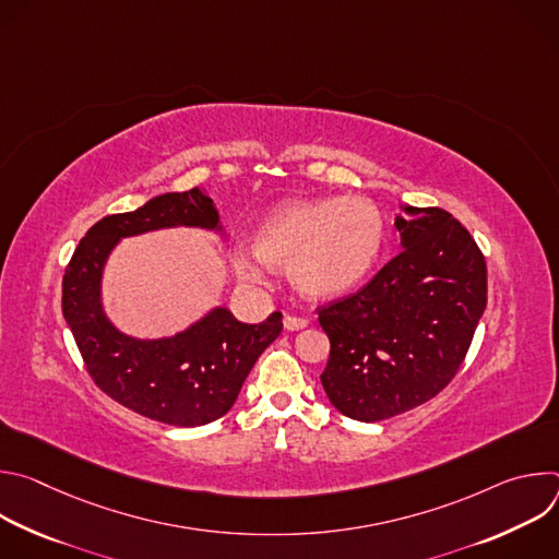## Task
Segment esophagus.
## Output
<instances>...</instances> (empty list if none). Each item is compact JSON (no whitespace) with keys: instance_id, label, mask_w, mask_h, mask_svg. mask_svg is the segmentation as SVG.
<instances>
[{"instance_id":"obj_1","label":"esophagus","mask_w":559,"mask_h":559,"mask_svg":"<svg viewBox=\"0 0 559 559\" xmlns=\"http://www.w3.org/2000/svg\"><path fill=\"white\" fill-rule=\"evenodd\" d=\"M307 318H302V316H292V313H287L285 316V321H283V325H285V330L287 332H296V330H302V328H307Z\"/></svg>"}]
</instances>
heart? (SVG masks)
Here are the masks:
<instances>
[{
  "label": "heart",
  "instance_id": "1",
  "mask_svg": "<svg viewBox=\"0 0 559 559\" xmlns=\"http://www.w3.org/2000/svg\"><path fill=\"white\" fill-rule=\"evenodd\" d=\"M382 243L384 218L369 199L296 201L276 210L259 227L257 257L236 252V270L248 281H263V260L270 267L287 270L302 294L325 298L354 287L376 263Z\"/></svg>",
  "mask_w": 559,
  "mask_h": 559
}]
</instances>
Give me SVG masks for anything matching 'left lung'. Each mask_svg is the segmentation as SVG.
I'll return each instance as SVG.
<instances>
[{
    "label": "left lung",
    "mask_w": 559,
    "mask_h": 559,
    "mask_svg": "<svg viewBox=\"0 0 559 559\" xmlns=\"http://www.w3.org/2000/svg\"><path fill=\"white\" fill-rule=\"evenodd\" d=\"M403 248L358 292L318 307L332 405L378 423L436 397L460 371L487 307V261L442 207L405 205Z\"/></svg>",
    "instance_id": "obj_1"
}]
</instances>
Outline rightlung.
Here are the masks:
<instances>
[{
	"label": "right lung",
	"instance_id": "add662e5",
	"mask_svg": "<svg viewBox=\"0 0 559 559\" xmlns=\"http://www.w3.org/2000/svg\"><path fill=\"white\" fill-rule=\"evenodd\" d=\"M216 221L199 188L154 197L139 210L97 221L63 274L61 311L93 382L126 409L173 427H201L229 412L259 356L283 332V313L246 325L227 309H214L175 338H128L102 311V267L121 236L177 223L214 227Z\"/></svg>",
	"mask_w": 559,
	"mask_h": 559
}]
</instances>
